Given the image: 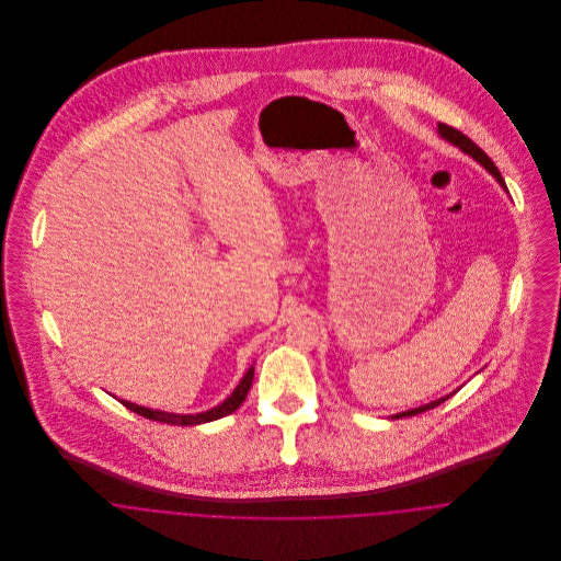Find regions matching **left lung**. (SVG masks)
Listing matches in <instances>:
<instances>
[{"instance_id":"left-lung-1","label":"left lung","mask_w":561,"mask_h":561,"mask_svg":"<svg viewBox=\"0 0 561 561\" xmlns=\"http://www.w3.org/2000/svg\"><path fill=\"white\" fill-rule=\"evenodd\" d=\"M438 131H440V136L445 138V140H449L451 145H458L465 153H469V156H473L476 160L480 161L481 165L505 187V181H503V176H501V172H499V168L494 165V161L490 160L483 151H481L480 147L471 140V138H467L460 129H456V127H449V125H445V123H438ZM449 400V396L447 398H440V400L432 401V403H425V405H421V408H414V410H408V412H401V414H396L398 419L401 416H414V414H421V412H425V410H432V408H436V405H440L443 401Z\"/></svg>"}]
</instances>
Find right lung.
I'll list each match as a JSON object with an SVG mask.
<instances>
[{
  "instance_id": "obj_1",
  "label": "right lung",
  "mask_w": 561,
  "mask_h": 561,
  "mask_svg": "<svg viewBox=\"0 0 561 561\" xmlns=\"http://www.w3.org/2000/svg\"><path fill=\"white\" fill-rule=\"evenodd\" d=\"M252 376H254V367H250L245 371V376L241 378L238 389L233 391V396L229 400H225V403H220L218 408H211L207 412H201V414H170V412H160V410H149V408H142V405H136V403H129V401H123L125 408H129L131 412L140 414V416H147L151 421H160V423H168V425H201V423H207V421H216L220 416H227L231 412H236L240 408L248 391H250V385H252Z\"/></svg>"
}]
</instances>
